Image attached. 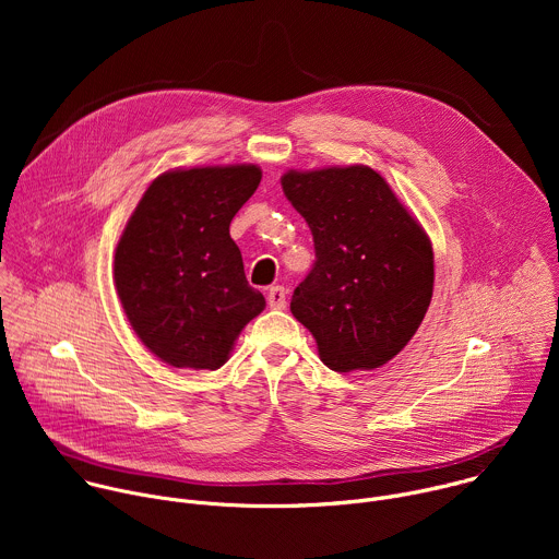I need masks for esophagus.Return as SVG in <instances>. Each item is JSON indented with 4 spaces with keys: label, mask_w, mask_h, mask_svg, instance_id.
Here are the masks:
<instances>
[{
    "label": "esophagus",
    "mask_w": 559,
    "mask_h": 559,
    "mask_svg": "<svg viewBox=\"0 0 559 559\" xmlns=\"http://www.w3.org/2000/svg\"><path fill=\"white\" fill-rule=\"evenodd\" d=\"M267 305H270L272 309H283V307L287 305V292H285L283 285L270 287V292H267Z\"/></svg>",
    "instance_id": "34e87169"
}]
</instances>
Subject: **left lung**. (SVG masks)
<instances>
[{"instance_id": "8db88e82", "label": "left lung", "mask_w": 559, "mask_h": 559, "mask_svg": "<svg viewBox=\"0 0 559 559\" xmlns=\"http://www.w3.org/2000/svg\"><path fill=\"white\" fill-rule=\"evenodd\" d=\"M281 186L307 221L316 252L294 289L292 313L330 369L382 367L405 349L429 309V236L367 166L289 170Z\"/></svg>"}]
</instances>
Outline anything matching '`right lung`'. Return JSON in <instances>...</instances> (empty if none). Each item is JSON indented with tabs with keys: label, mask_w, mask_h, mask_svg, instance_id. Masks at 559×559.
<instances>
[{
	"label": "right lung",
	"mask_w": 559,
	"mask_h": 559,
	"mask_svg": "<svg viewBox=\"0 0 559 559\" xmlns=\"http://www.w3.org/2000/svg\"><path fill=\"white\" fill-rule=\"evenodd\" d=\"M259 183L257 166L170 170L134 207L115 252V285L132 330L164 362L218 369L263 311L229 236Z\"/></svg>",
	"instance_id": "obj_1"
}]
</instances>
